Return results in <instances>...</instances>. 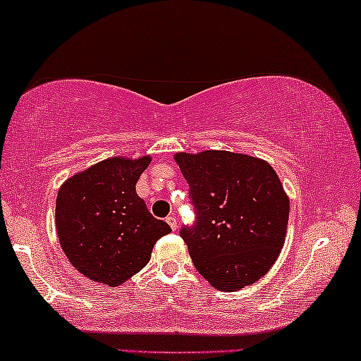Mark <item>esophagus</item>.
Instances as JSON below:
<instances>
[{
	"mask_svg": "<svg viewBox=\"0 0 361 361\" xmlns=\"http://www.w3.org/2000/svg\"><path fill=\"white\" fill-rule=\"evenodd\" d=\"M166 221H167V224H169V226H171L172 230L177 228V219H176V215H169V216H167V219H166Z\"/></svg>",
	"mask_w": 361,
	"mask_h": 361,
	"instance_id": "34e87169",
	"label": "esophagus"
}]
</instances>
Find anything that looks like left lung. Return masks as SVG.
I'll use <instances>...</instances> for the list:
<instances>
[{"mask_svg":"<svg viewBox=\"0 0 361 361\" xmlns=\"http://www.w3.org/2000/svg\"><path fill=\"white\" fill-rule=\"evenodd\" d=\"M189 184L194 225L180 236L214 288L240 290L274 264L284 245L289 199L268 162L228 151L177 152Z\"/></svg>","mask_w":361,"mask_h":361,"instance_id":"obj_1","label":"left lung"}]
</instances>
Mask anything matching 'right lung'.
<instances>
[{
	"mask_svg": "<svg viewBox=\"0 0 361 361\" xmlns=\"http://www.w3.org/2000/svg\"><path fill=\"white\" fill-rule=\"evenodd\" d=\"M151 157L102 161L61 187L56 204L63 253L83 276L116 288L145 268L152 246L171 231L136 194Z\"/></svg>",
	"mask_w": 361,
	"mask_h": 361,
	"instance_id": "1",
	"label": "right lung"
}]
</instances>
